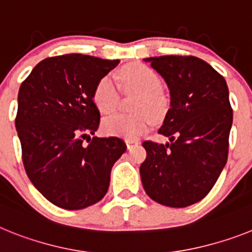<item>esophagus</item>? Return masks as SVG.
I'll return each mask as SVG.
<instances>
[{
  "instance_id": "34e87169",
  "label": "esophagus",
  "mask_w": 252,
  "mask_h": 252,
  "mask_svg": "<svg viewBox=\"0 0 252 252\" xmlns=\"http://www.w3.org/2000/svg\"><path fill=\"white\" fill-rule=\"evenodd\" d=\"M136 145H139V141H135V140H126V146H127L128 150H131V149L135 148Z\"/></svg>"
}]
</instances>
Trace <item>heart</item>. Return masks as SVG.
Returning <instances> with one entry per match:
<instances>
[{
  "mask_svg": "<svg viewBox=\"0 0 252 252\" xmlns=\"http://www.w3.org/2000/svg\"><path fill=\"white\" fill-rule=\"evenodd\" d=\"M125 92L139 93L133 110L135 115L108 116L102 122V128L107 135L137 139L150 130L156 117L165 113L168 99L159 88L160 79L153 69L145 64L133 63L124 66L119 74ZM93 101L102 113H111L117 108L120 93L111 75H104L95 84Z\"/></svg>",
  "mask_w": 252,
  "mask_h": 252,
  "instance_id": "heart-1",
  "label": "heart"
}]
</instances>
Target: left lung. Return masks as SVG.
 I'll return each mask as SVG.
<instances>
[{
    "label": "left lung",
    "mask_w": 252,
    "mask_h": 252,
    "mask_svg": "<svg viewBox=\"0 0 252 252\" xmlns=\"http://www.w3.org/2000/svg\"><path fill=\"white\" fill-rule=\"evenodd\" d=\"M145 60L170 91V108L159 130L170 144L142 142V186L162 206H190L208 194L226 165L232 126L228 88L224 78L197 57Z\"/></svg>",
    "instance_id": "obj_1"
}]
</instances>
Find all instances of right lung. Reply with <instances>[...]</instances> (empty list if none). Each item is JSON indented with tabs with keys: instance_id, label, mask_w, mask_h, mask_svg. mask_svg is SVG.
Returning <instances> with one entry per match:
<instances>
[{
	"instance_id": "obj_1",
	"label": "right lung",
	"mask_w": 252,
	"mask_h": 252,
	"mask_svg": "<svg viewBox=\"0 0 252 252\" xmlns=\"http://www.w3.org/2000/svg\"><path fill=\"white\" fill-rule=\"evenodd\" d=\"M119 63L83 54L46 58L20 87L15 125L22 162L35 188L60 208L101 201L113 164L126 151L119 137L91 139L101 119L93 91Z\"/></svg>"
}]
</instances>
